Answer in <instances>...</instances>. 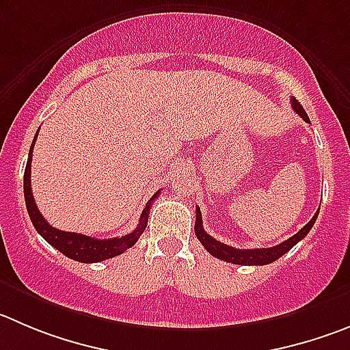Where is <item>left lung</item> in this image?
<instances>
[{
  "label": "left lung",
  "mask_w": 350,
  "mask_h": 350,
  "mask_svg": "<svg viewBox=\"0 0 350 350\" xmlns=\"http://www.w3.org/2000/svg\"><path fill=\"white\" fill-rule=\"evenodd\" d=\"M292 109L302 117L306 122H311L306 113V110L302 109L299 101L295 98H292ZM197 219H195V234L200 240V243L204 245L205 250H207L211 256L217 257L221 260H226V262L231 264H241V266H266V264L274 262L276 259H280L282 256H285L290 249H292L293 245L299 243L302 238L308 237V233L311 231V228L314 226L316 217H318L319 211L316 212L314 217L309 221L299 233H295L293 237H290L288 240H285L283 243L276 245V247H269V249H252V250H243V249H234V247H230L226 243H221L219 240H215L212 238L211 234H207V231L204 230V224H202V212L200 208L197 207Z\"/></svg>",
  "instance_id": "1"
}]
</instances>
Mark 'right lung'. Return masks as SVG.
Returning <instances> with one entry per match:
<instances>
[{
    "mask_svg": "<svg viewBox=\"0 0 350 350\" xmlns=\"http://www.w3.org/2000/svg\"><path fill=\"white\" fill-rule=\"evenodd\" d=\"M39 133V131H38ZM38 133L34 136V142H32L31 150H29V159L27 165H25L24 172V195H25V207H27L29 217H31L32 224H34L36 231L41 234L51 247L62 252L64 256L70 257V259L77 260V262H101V260L112 259V257L120 256L124 250L131 249L133 245L138 241V238L142 237V233L145 231L146 223H148V214H150V205L155 200L157 195L160 191H157L150 202L146 204V207L143 208L142 217H139V224L135 231H131L129 234H124L120 238H109V240H98V238L86 237V234L81 233H70V231H62L53 228L51 224H48V221L42 217V214L39 212L38 205H36L34 197H32L31 190V162H32V148H34L36 138H38Z\"/></svg>",
    "mask_w": 350,
    "mask_h": 350,
    "instance_id": "right-lung-1",
    "label": "right lung"
}]
</instances>
